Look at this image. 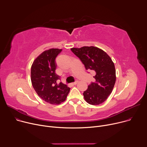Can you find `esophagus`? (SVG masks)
Listing matches in <instances>:
<instances>
[{"instance_id": "esophagus-1", "label": "esophagus", "mask_w": 147, "mask_h": 147, "mask_svg": "<svg viewBox=\"0 0 147 147\" xmlns=\"http://www.w3.org/2000/svg\"><path fill=\"white\" fill-rule=\"evenodd\" d=\"M78 82V80H76L75 82H74L73 83V85H76Z\"/></svg>"}]
</instances>
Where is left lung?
<instances>
[{"mask_svg":"<svg viewBox=\"0 0 147 147\" xmlns=\"http://www.w3.org/2000/svg\"><path fill=\"white\" fill-rule=\"evenodd\" d=\"M72 52L77 56L87 70L92 71L95 82H91L83 95L87 103L98 105L105 101L111 94L116 82L115 65L108 55L95 47L73 48Z\"/></svg>","mask_w":147,"mask_h":147,"instance_id":"1","label":"left lung"}]
</instances>
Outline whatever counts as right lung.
Masks as SVG:
<instances>
[{
    "mask_svg": "<svg viewBox=\"0 0 147 147\" xmlns=\"http://www.w3.org/2000/svg\"><path fill=\"white\" fill-rule=\"evenodd\" d=\"M62 49H50L42 53L33 62L31 70V82L38 96L45 102L59 105L64 102L70 88L60 82L56 73V58Z\"/></svg>",
    "mask_w": 147,
    "mask_h": 147,
    "instance_id": "add662e5",
    "label": "right lung"
}]
</instances>
